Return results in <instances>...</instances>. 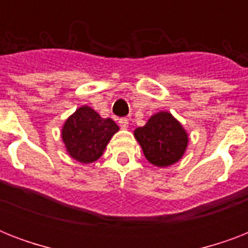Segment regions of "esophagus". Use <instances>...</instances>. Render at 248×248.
<instances>
[{"label":"esophagus","mask_w":248,"mask_h":248,"mask_svg":"<svg viewBox=\"0 0 248 248\" xmlns=\"http://www.w3.org/2000/svg\"><path fill=\"white\" fill-rule=\"evenodd\" d=\"M118 124H120L121 128L126 130V128L128 127V120L127 118H120V120H118Z\"/></svg>","instance_id":"1"}]
</instances>
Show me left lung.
Here are the masks:
<instances>
[{"instance_id": "1", "label": "left lung", "mask_w": 248, "mask_h": 248, "mask_svg": "<svg viewBox=\"0 0 248 248\" xmlns=\"http://www.w3.org/2000/svg\"><path fill=\"white\" fill-rule=\"evenodd\" d=\"M145 158L157 167L179 162L188 148V132L170 112L161 110L134 131Z\"/></svg>"}]
</instances>
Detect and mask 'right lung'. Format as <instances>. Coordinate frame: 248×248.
I'll return each instance as SVG.
<instances>
[{
    "instance_id": "obj_1",
    "label": "right lung",
    "mask_w": 248,
    "mask_h": 248,
    "mask_svg": "<svg viewBox=\"0 0 248 248\" xmlns=\"http://www.w3.org/2000/svg\"><path fill=\"white\" fill-rule=\"evenodd\" d=\"M120 130L110 118H103L89 105H82L68 117L62 127V139L67 153L81 163H93Z\"/></svg>"
}]
</instances>
